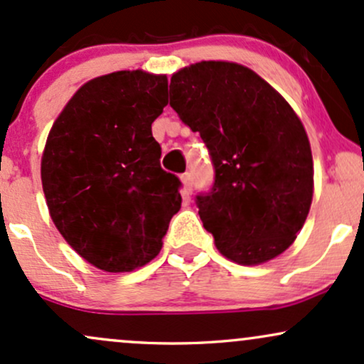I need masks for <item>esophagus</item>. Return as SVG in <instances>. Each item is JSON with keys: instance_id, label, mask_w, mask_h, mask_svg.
<instances>
[{"instance_id": "esophagus-1", "label": "esophagus", "mask_w": 364, "mask_h": 364, "mask_svg": "<svg viewBox=\"0 0 364 364\" xmlns=\"http://www.w3.org/2000/svg\"><path fill=\"white\" fill-rule=\"evenodd\" d=\"M181 183H183V186H185V190L188 191V193H190L191 188H193V178H191V174H190V173L183 174V176H181Z\"/></svg>"}]
</instances>
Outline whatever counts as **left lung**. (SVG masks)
<instances>
[{"instance_id": "left-lung-1", "label": "left lung", "mask_w": 364, "mask_h": 364, "mask_svg": "<svg viewBox=\"0 0 364 364\" xmlns=\"http://www.w3.org/2000/svg\"><path fill=\"white\" fill-rule=\"evenodd\" d=\"M169 95L171 107L210 150L215 181L196 205L217 250L240 265L286 252L313 200L310 140L289 102L232 61L178 70Z\"/></svg>"}]
</instances>
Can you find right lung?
<instances>
[{
  "label": "right lung",
  "instance_id": "1",
  "mask_svg": "<svg viewBox=\"0 0 364 364\" xmlns=\"http://www.w3.org/2000/svg\"><path fill=\"white\" fill-rule=\"evenodd\" d=\"M166 95V75L95 77L66 102L46 140L41 179L49 215L66 243L104 272L154 260L181 208L179 179L162 171L152 136Z\"/></svg>",
  "mask_w": 364,
  "mask_h": 364
}]
</instances>
